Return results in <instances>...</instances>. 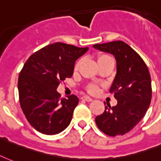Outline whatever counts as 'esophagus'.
<instances>
[{"mask_svg": "<svg viewBox=\"0 0 161 161\" xmlns=\"http://www.w3.org/2000/svg\"><path fill=\"white\" fill-rule=\"evenodd\" d=\"M83 99H84V101H86V102H92V101H93V99L91 98V97H90V96H83Z\"/></svg>", "mask_w": 161, "mask_h": 161, "instance_id": "34e87169", "label": "esophagus"}]
</instances>
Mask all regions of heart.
<instances>
[{
	"mask_svg": "<svg viewBox=\"0 0 161 161\" xmlns=\"http://www.w3.org/2000/svg\"><path fill=\"white\" fill-rule=\"evenodd\" d=\"M106 57H108V56H107V55H102V56H101V57H100V58H99V59H102V58H106ZM96 87L91 86L90 88V92H96Z\"/></svg>",
	"mask_w": 161,
	"mask_h": 161,
	"instance_id": "heart-1",
	"label": "heart"
}]
</instances>
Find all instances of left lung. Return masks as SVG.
<instances>
[{
	"label": "left lung",
	"mask_w": 161,
	"mask_h": 161,
	"mask_svg": "<svg viewBox=\"0 0 161 161\" xmlns=\"http://www.w3.org/2000/svg\"><path fill=\"white\" fill-rule=\"evenodd\" d=\"M93 47L113 54L117 63L110 93H114L118 104L106 106L104 113L96 118V125L110 136L125 135L140 122L150 105L149 71L140 55L124 42L96 44Z\"/></svg>",
	"instance_id": "8db88e82"
}]
</instances>
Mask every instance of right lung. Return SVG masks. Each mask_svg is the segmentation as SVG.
I'll list each match as a JSON object with an SVG mask.
<instances>
[{
    "mask_svg": "<svg viewBox=\"0 0 161 161\" xmlns=\"http://www.w3.org/2000/svg\"><path fill=\"white\" fill-rule=\"evenodd\" d=\"M89 47L55 42L27 59L19 76L20 107L31 125L45 135L63 131L71 123L78 98H59L57 88L73 74L75 62Z\"/></svg>",
    "mask_w": 161,
    "mask_h": 161,
    "instance_id": "right-lung-1",
    "label": "right lung"
}]
</instances>
